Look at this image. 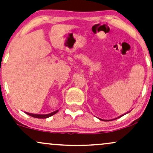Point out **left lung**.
Returning <instances> with one entry per match:
<instances>
[{
    "instance_id": "8db88e82",
    "label": "left lung",
    "mask_w": 153,
    "mask_h": 153,
    "mask_svg": "<svg viewBox=\"0 0 153 153\" xmlns=\"http://www.w3.org/2000/svg\"><path fill=\"white\" fill-rule=\"evenodd\" d=\"M123 115H124V114H122V115H121L120 117H122ZM100 120H102V121H107V120H102V119H99Z\"/></svg>"
}]
</instances>
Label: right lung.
Returning <instances> with one entry per match:
<instances>
[{
  "label": "right lung",
  "instance_id": "add662e5",
  "mask_svg": "<svg viewBox=\"0 0 153 153\" xmlns=\"http://www.w3.org/2000/svg\"><path fill=\"white\" fill-rule=\"evenodd\" d=\"M58 112V110L55 111V112H51L50 114H32V113H29V112H25L26 114H28V115L34 118H39V119H45L49 117L53 116V114H56V113Z\"/></svg>",
  "mask_w": 153,
  "mask_h": 153
}]
</instances>
